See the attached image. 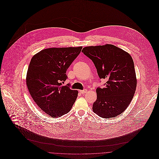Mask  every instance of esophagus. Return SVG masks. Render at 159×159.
Segmentation results:
<instances>
[{
	"mask_svg": "<svg viewBox=\"0 0 159 159\" xmlns=\"http://www.w3.org/2000/svg\"><path fill=\"white\" fill-rule=\"evenodd\" d=\"M87 89H84V90H80V93H86L87 92Z\"/></svg>",
	"mask_w": 159,
	"mask_h": 159,
	"instance_id": "34e87169",
	"label": "esophagus"
}]
</instances>
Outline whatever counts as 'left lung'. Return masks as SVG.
<instances>
[{"instance_id": "1", "label": "left lung", "mask_w": 159, "mask_h": 159, "mask_svg": "<svg viewBox=\"0 0 159 159\" xmlns=\"http://www.w3.org/2000/svg\"><path fill=\"white\" fill-rule=\"evenodd\" d=\"M82 52L93 62L104 88H97L93 104L95 113L104 118L116 117L131 102L136 90V73L131 56L113 45L87 46Z\"/></svg>"}]
</instances>
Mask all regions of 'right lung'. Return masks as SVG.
<instances>
[{
    "label": "right lung",
    "instance_id": "obj_1",
    "mask_svg": "<svg viewBox=\"0 0 159 159\" xmlns=\"http://www.w3.org/2000/svg\"><path fill=\"white\" fill-rule=\"evenodd\" d=\"M82 48H48L30 61L26 76L28 90L41 110L52 117L68 113L78 97V91L62 83L67 79L66 71Z\"/></svg>",
    "mask_w": 159,
    "mask_h": 159
}]
</instances>
